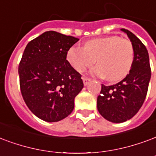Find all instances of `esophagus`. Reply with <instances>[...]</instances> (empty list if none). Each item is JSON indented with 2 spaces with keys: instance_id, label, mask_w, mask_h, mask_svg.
I'll return each mask as SVG.
<instances>
[{
  "instance_id": "obj_1",
  "label": "esophagus",
  "mask_w": 156,
  "mask_h": 156,
  "mask_svg": "<svg viewBox=\"0 0 156 156\" xmlns=\"http://www.w3.org/2000/svg\"><path fill=\"white\" fill-rule=\"evenodd\" d=\"M83 81L84 86H87V85H88V83H89L90 82H91V78H85V77H83Z\"/></svg>"
}]
</instances>
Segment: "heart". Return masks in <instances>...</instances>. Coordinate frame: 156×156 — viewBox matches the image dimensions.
I'll list each match as a JSON object with an SVG mask.
<instances>
[{"instance_id":"obj_1","label":"heart","mask_w":156,"mask_h":156,"mask_svg":"<svg viewBox=\"0 0 156 156\" xmlns=\"http://www.w3.org/2000/svg\"><path fill=\"white\" fill-rule=\"evenodd\" d=\"M92 73L107 77L109 81L122 80L129 73L134 60V49L130 40L108 36L88 40L83 47L73 46L67 52V60L78 72L92 66Z\"/></svg>"}]
</instances>
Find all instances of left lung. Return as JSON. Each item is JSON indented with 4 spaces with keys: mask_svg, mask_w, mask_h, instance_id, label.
I'll use <instances>...</instances> for the list:
<instances>
[{
    "mask_svg": "<svg viewBox=\"0 0 156 156\" xmlns=\"http://www.w3.org/2000/svg\"><path fill=\"white\" fill-rule=\"evenodd\" d=\"M134 49V60L129 74L123 80L112 86L101 84L98 97V110L105 119L121 123L132 118L138 112L146 99L150 80L151 67L148 51L133 33L126 29Z\"/></svg>",
    "mask_w": 156,
    "mask_h": 156,
    "instance_id": "8db88e82",
    "label": "left lung"
}]
</instances>
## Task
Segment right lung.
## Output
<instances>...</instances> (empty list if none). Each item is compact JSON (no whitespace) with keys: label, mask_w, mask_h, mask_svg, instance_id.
Returning a JSON list of instances; mask_svg holds the SVG:
<instances>
[{"label":"right lung","mask_w":156,"mask_h":156,"mask_svg":"<svg viewBox=\"0 0 156 156\" xmlns=\"http://www.w3.org/2000/svg\"><path fill=\"white\" fill-rule=\"evenodd\" d=\"M78 40L50 30L25 47L19 64L20 91L29 109L43 121H61L74 108L83 83L66 58Z\"/></svg>","instance_id":"1"}]
</instances>
